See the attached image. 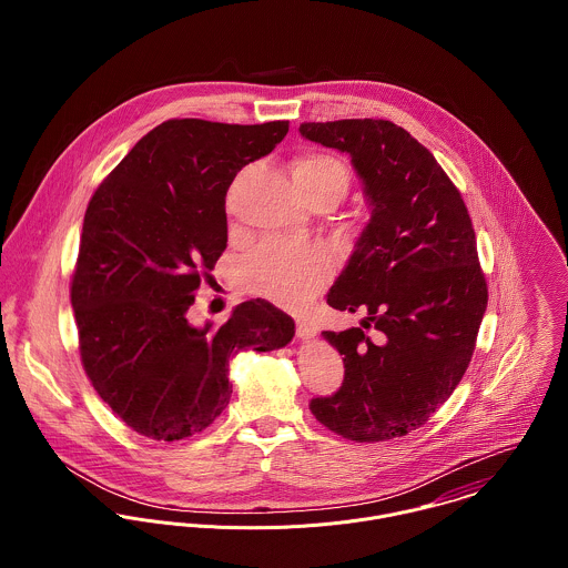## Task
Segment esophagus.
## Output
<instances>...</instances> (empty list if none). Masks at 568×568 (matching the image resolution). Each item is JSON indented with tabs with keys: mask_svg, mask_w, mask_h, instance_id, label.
<instances>
[{
	"mask_svg": "<svg viewBox=\"0 0 568 568\" xmlns=\"http://www.w3.org/2000/svg\"><path fill=\"white\" fill-rule=\"evenodd\" d=\"M317 334V327L313 324H308L306 320H297V336L300 338H313Z\"/></svg>",
	"mask_w": 568,
	"mask_h": 568,
	"instance_id": "esophagus-1",
	"label": "esophagus"
}]
</instances>
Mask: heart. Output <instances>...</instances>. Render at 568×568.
I'll use <instances>...</instances> for the list:
<instances>
[{
    "label": "heart",
    "instance_id": "heart-1",
    "mask_svg": "<svg viewBox=\"0 0 568 568\" xmlns=\"http://www.w3.org/2000/svg\"><path fill=\"white\" fill-rule=\"evenodd\" d=\"M293 181L302 196L332 199L334 203L347 192L349 172L345 163L329 153H302L291 165ZM329 275V255L313 244H262L244 264V286L282 306L295 308L322 291Z\"/></svg>",
    "mask_w": 568,
    "mask_h": 568
}]
</instances>
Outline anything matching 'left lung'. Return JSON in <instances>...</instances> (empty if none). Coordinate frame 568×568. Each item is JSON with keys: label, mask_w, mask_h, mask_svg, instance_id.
<instances>
[{"label": "left lung", "mask_w": 568, "mask_h": 568, "mask_svg": "<svg viewBox=\"0 0 568 568\" xmlns=\"http://www.w3.org/2000/svg\"><path fill=\"white\" fill-rule=\"evenodd\" d=\"M300 133L347 153L372 205L327 293L332 308L365 320L325 329L345 376L336 394L313 398L311 410L352 442L403 437L450 398L486 313L468 207L433 153L389 120L304 122Z\"/></svg>", "instance_id": "left-lung-1"}]
</instances>
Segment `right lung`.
<instances>
[{
    "mask_svg": "<svg viewBox=\"0 0 568 568\" xmlns=\"http://www.w3.org/2000/svg\"><path fill=\"white\" fill-rule=\"evenodd\" d=\"M286 133V120H168L87 205L70 288L82 367L144 437L174 442L207 428L232 398L230 358L244 347H284L295 334V322L266 300L243 302L219 327H194L185 315L227 246L234 176Z\"/></svg>",
    "mask_w": 568,
    "mask_h": 568,
    "instance_id": "right-lung-1",
    "label": "right lung"
}]
</instances>
